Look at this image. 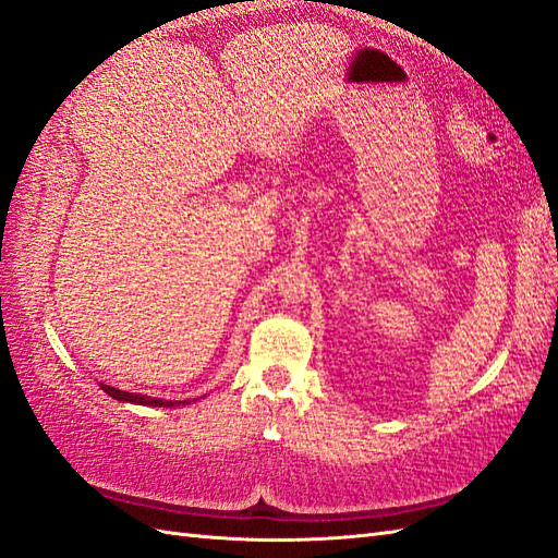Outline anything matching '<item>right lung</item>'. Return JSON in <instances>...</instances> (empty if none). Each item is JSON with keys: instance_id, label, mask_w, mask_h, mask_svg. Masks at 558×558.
I'll return each instance as SVG.
<instances>
[{"instance_id": "add662e5", "label": "right lung", "mask_w": 558, "mask_h": 558, "mask_svg": "<svg viewBox=\"0 0 558 558\" xmlns=\"http://www.w3.org/2000/svg\"><path fill=\"white\" fill-rule=\"evenodd\" d=\"M101 389L110 396L116 398V401L122 403H134V405H153V408H174V405H189V401H162V398H150V396H143V393H130V391H120L116 387H108V384H101ZM197 401V398H193Z\"/></svg>"}]
</instances>
